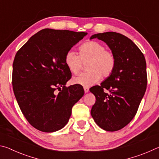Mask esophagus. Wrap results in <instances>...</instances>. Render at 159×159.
Instances as JSON below:
<instances>
[{
    "label": "esophagus",
    "mask_w": 159,
    "mask_h": 159,
    "mask_svg": "<svg viewBox=\"0 0 159 159\" xmlns=\"http://www.w3.org/2000/svg\"><path fill=\"white\" fill-rule=\"evenodd\" d=\"M84 91H85V93H88V92H89V88H88V87H84Z\"/></svg>",
    "instance_id": "34e87169"
}]
</instances>
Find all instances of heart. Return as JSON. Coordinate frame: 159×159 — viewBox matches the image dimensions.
Wrapping results in <instances>:
<instances>
[{"label": "heart", "instance_id": "1", "mask_svg": "<svg viewBox=\"0 0 159 159\" xmlns=\"http://www.w3.org/2000/svg\"><path fill=\"white\" fill-rule=\"evenodd\" d=\"M64 62L71 73L76 74L86 64L87 71L80 73L72 79L74 84L84 87L91 86L101 79L110 76L116 66V57L111 50H107L101 43L89 41L80 45L79 55L76 51L69 50L64 56Z\"/></svg>", "mask_w": 159, "mask_h": 159}]
</instances>
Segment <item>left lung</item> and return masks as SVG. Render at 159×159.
<instances>
[{
  "mask_svg": "<svg viewBox=\"0 0 159 159\" xmlns=\"http://www.w3.org/2000/svg\"><path fill=\"white\" fill-rule=\"evenodd\" d=\"M105 42L116 57L114 71L100 85L90 91L95 96L91 116L101 128L116 131L135 116L147 89V64L139 48L130 39L116 32L94 34L90 39Z\"/></svg>",
  "mask_w": 159,
  "mask_h": 159,
  "instance_id": "1",
  "label": "left lung"
}]
</instances>
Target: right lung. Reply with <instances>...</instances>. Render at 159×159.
<instances>
[{"label": "right lung", "instance_id": "obj_1", "mask_svg": "<svg viewBox=\"0 0 159 159\" xmlns=\"http://www.w3.org/2000/svg\"><path fill=\"white\" fill-rule=\"evenodd\" d=\"M86 35L85 32L42 29L16 53L13 91L23 115L37 130L52 133L64 128L72 107L84 95L81 86H66L71 73L64 56Z\"/></svg>", "mask_w": 159, "mask_h": 159}]
</instances>
